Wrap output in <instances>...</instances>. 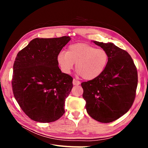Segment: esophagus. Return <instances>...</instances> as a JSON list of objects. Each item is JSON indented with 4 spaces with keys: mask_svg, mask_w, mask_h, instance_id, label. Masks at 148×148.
I'll use <instances>...</instances> for the list:
<instances>
[{
    "mask_svg": "<svg viewBox=\"0 0 148 148\" xmlns=\"http://www.w3.org/2000/svg\"><path fill=\"white\" fill-rule=\"evenodd\" d=\"M80 84V82L78 80H76L75 79H73V85H79Z\"/></svg>",
    "mask_w": 148,
    "mask_h": 148,
    "instance_id": "obj_1",
    "label": "esophagus"
}]
</instances>
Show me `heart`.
I'll return each instance as SVG.
<instances>
[{
	"label": "heart",
	"instance_id": "b5f03b06",
	"mask_svg": "<svg viewBox=\"0 0 148 148\" xmlns=\"http://www.w3.org/2000/svg\"><path fill=\"white\" fill-rule=\"evenodd\" d=\"M57 59L64 73H69L75 63L78 75L85 79L91 80L104 71L109 56L103 49H96L87 44L76 43L69 46L66 52H60Z\"/></svg>",
	"mask_w": 148,
	"mask_h": 148
}]
</instances>
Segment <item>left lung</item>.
I'll return each instance as SVG.
<instances>
[{"mask_svg":"<svg viewBox=\"0 0 148 148\" xmlns=\"http://www.w3.org/2000/svg\"><path fill=\"white\" fill-rule=\"evenodd\" d=\"M107 52L108 63L97 78L82 83L88 114L102 123H110L126 114L136 96V67L130 55L113 43L93 41Z\"/></svg>","mask_w":148,"mask_h":148,"instance_id":"obj_1","label":"left lung"}]
</instances>
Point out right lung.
<instances>
[{"label": "right lung", "mask_w": 148, "mask_h": 148, "mask_svg": "<svg viewBox=\"0 0 148 148\" xmlns=\"http://www.w3.org/2000/svg\"><path fill=\"white\" fill-rule=\"evenodd\" d=\"M71 38H35L15 58L12 75L13 95L31 119L52 122L65 113V101L73 78L62 73L57 57Z\"/></svg>", "instance_id": "right-lung-1"}]
</instances>
